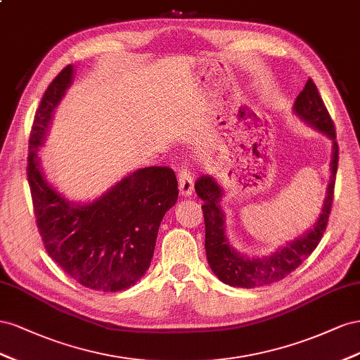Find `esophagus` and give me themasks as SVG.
<instances>
[{
	"label": "esophagus",
	"mask_w": 360,
	"mask_h": 360,
	"mask_svg": "<svg viewBox=\"0 0 360 360\" xmlns=\"http://www.w3.org/2000/svg\"><path fill=\"white\" fill-rule=\"evenodd\" d=\"M178 181H179V193L182 196H191L194 191V181L191 173L187 167H181L178 173Z\"/></svg>",
	"instance_id": "34e87169"
}]
</instances>
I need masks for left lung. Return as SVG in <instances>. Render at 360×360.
<instances>
[{
	"label": "left lung",
	"instance_id": "8db88e82",
	"mask_svg": "<svg viewBox=\"0 0 360 360\" xmlns=\"http://www.w3.org/2000/svg\"><path fill=\"white\" fill-rule=\"evenodd\" d=\"M294 112L307 125L321 131L332 140V161H330V179L327 184L326 199L321 208L320 217L309 231H306L300 237L286 243L274 253L262 258H249L235 250L228 237L224 233V212L220 208L223 198V187L215 181V178L200 176L194 188L198 196L203 200V219H205V250H207L208 264L214 274L219 279L231 286L238 288H256V286L270 285L292 273L307 256H309L320 243L326 226L328 221V214L333 203L335 179L338 170V143L333 120L328 115L324 102L318 94L314 81L309 78L294 102Z\"/></svg>",
	"mask_w": 360,
	"mask_h": 360
}]
</instances>
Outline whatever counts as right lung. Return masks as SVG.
<instances>
[{
    "label": "right lung",
    "mask_w": 360,
    "mask_h": 360,
    "mask_svg": "<svg viewBox=\"0 0 360 360\" xmlns=\"http://www.w3.org/2000/svg\"><path fill=\"white\" fill-rule=\"evenodd\" d=\"M72 78L69 65L48 86L34 116L27 166L34 215L48 255L65 273L86 288L117 292L148 271L160 223L178 200V181L172 169L150 166L129 173L90 203L61 196L40 169L37 150Z\"/></svg>",
    "instance_id": "obj_1"
}]
</instances>
